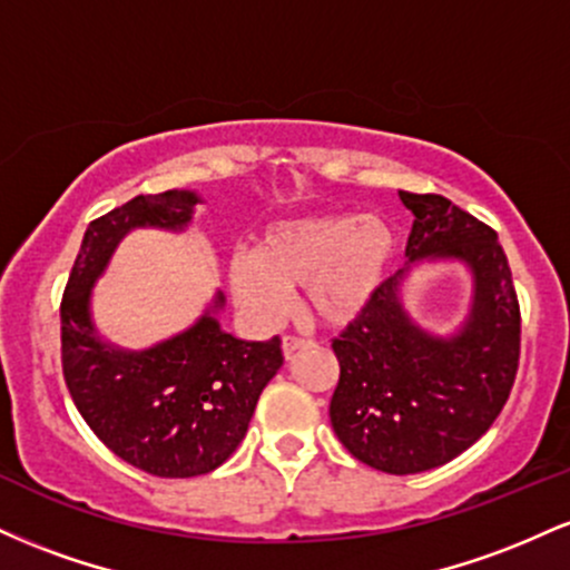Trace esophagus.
Segmentation results:
<instances>
[{
    "mask_svg": "<svg viewBox=\"0 0 570 570\" xmlns=\"http://www.w3.org/2000/svg\"><path fill=\"white\" fill-rule=\"evenodd\" d=\"M305 345H311V340H303V337H292V335H286L284 340H281V351H284V356H286V358H289L294 351L305 348Z\"/></svg>",
    "mask_w": 570,
    "mask_h": 570,
    "instance_id": "obj_1",
    "label": "esophagus"
}]
</instances>
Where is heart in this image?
I'll use <instances>...</instances> for the list:
<instances>
[{
    "mask_svg": "<svg viewBox=\"0 0 570 570\" xmlns=\"http://www.w3.org/2000/svg\"><path fill=\"white\" fill-rule=\"evenodd\" d=\"M396 254L381 214H311L267 225L254 248L227 259V289L254 322L273 324L305 286V307L326 326H348L375 303Z\"/></svg>",
    "mask_w": 570,
    "mask_h": 570,
    "instance_id": "heart-1",
    "label": "heart"
}]
</instances>
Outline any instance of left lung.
I'll return each instance as SVG.
<instances>
[{"label": "left lung", "mask_w": 570, "mask_h": 570, "mask_svg": "<svg viewBox=\"0 0 570 570\" xmlns=\"http://www.w3.org/2000/svg\"><path fill=\"white\" fill-rule=\"evenodd\" d=\"M412 212L407 267L383 284L332 348L340 381L332 429L353 458L385 474L453 461L493 426L517 375L520 305L499 235L442 195L399 189ZM458 262L473 292L453 331L423 327L406 307L412 264Z\"/></svg>", "instance_id": "obj_1"}]
</instances>
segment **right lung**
Wrapping results in <instances>:
<instances>
[{
    "label": "right lung",
    "mask_w": 570,
    "mask_h": 570,
    "mask_svg": "<svg viewBox=\"0 0 570 570\" xmlns=\"http://www.w3.org/2000/svg\"><path fill=\"white\" fill-rule=\"evenodd\" d=\"M203 198L195 189L136 195L90 222L61 303L63 377L94 434L130 466L155 476H198L225 463L246 436L257 399L284 364L281 340L222 330L225 294L187 330L122 348L94 318V289L134 230L185 233Z\"/></svg>",
    "instance_id": "obj_1"
}]
</instances>
